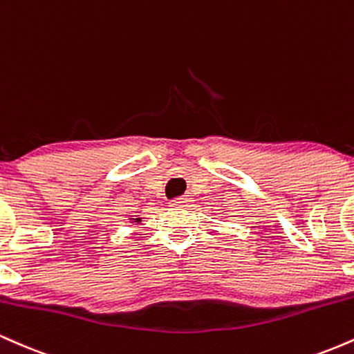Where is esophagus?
<instances>
[{
  "label": "esophagus",
  "instance_id": "obj_1",
  "mask_svg": "<svg viewBox=\"0 0 354 354\" xmlns=\"http://www.w3.org/2000/svg\"><path fill=\"white\" fill-rule=\"evenodd\" d=\"M189 203V198L186 196H180V198H174V200H171V203L169 205L173 206V208H183V206H186Z\"/></svg>",
  "mask_w": 354,
  "mask_h": 354
}]
</instances>
